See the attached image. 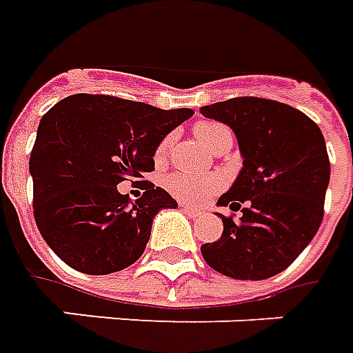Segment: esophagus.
I'll list each match as a JSON object with an SVG mask.
<instances>
[{"instance_id":"1","label":"esophagus","mask_w":353,"mask_h":353,"mask_svg":"<svg viewBox=\"0 0 353 353\" xmlns=\"http://www.w3.org/2000/svg\"><path fill=\"white\" fill-rule=\"evenodd\" d=\"M181 207H183V212H185V214L189 218H196V216H199V214H201V210H199V208L185 207V205H181Z\"/></svg>"}]
</instances>
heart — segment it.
Wrapping results in <instances>:
<instances>
[{
    "label": "heart",
    "mask_w": 353,
    "mask_h": 353,
    "mask_svg": "<svg viewBox=\"0 0 353 353\" xmlns=\"http://www.w3.org/2000/svg\"><path fill=\"white\" fill-rule=\"evenodd\" d=\"M193 131H195L196 139L214 152H222L234 143V135H232L230 127L220 123V121H199L193 127ZM170 148H172V135L164 137L160 141V145L157 146V152H154L157 162L166 160V157L170 154ZM164 185L179 201L201 203L212 193L220 191L224 187V181L218 176H191V174L174 172L166 177Z\"/></svg>",
    "instance_id": "1"
}]
</instances>
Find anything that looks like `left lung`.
Returning a JSON list of instances; mask_svg holds the SVG:
<instances>
[{"label": "left lung", "instance_id": "8db88e82", "mask_svg": "<svg viewBox=\"0 0 353 353\" xmlns=\"http://www.w3.org/2000/svg\"><path fill=\"white\" fill-rule=\"evenodd\" d=\"M203 116L234 129L243 168L220 207L241 210L222 216L218 241L201 253L220 274L265 280L288 268L317 234L330 177L325 137L296 108L257 96L230 98L201 108Z\"/></svg>", "mask_w": 353, "mask_h": 353}]
</instances>
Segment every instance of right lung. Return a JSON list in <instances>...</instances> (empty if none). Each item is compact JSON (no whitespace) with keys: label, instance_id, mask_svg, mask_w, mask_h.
<instances>
[{"label":"right lung","instance_id":"right-lung-1","mask_svg":"<svg viewBox=\"0 0 353 353\" xmlns=\"http://www.w3.org/2000/svg\"><path fill=\"white\" fill-rule=\"evenodd\" d=\"M193 110H160L108 94H73L40 119L30 152L36 226L65 265L85 274H110L143 255L152 218L177 203L145 181L143 195L117 191L143 183L154 170L160 141Z\"/></svg>","mask_w":353,"mask_h":353}]
</instances>
